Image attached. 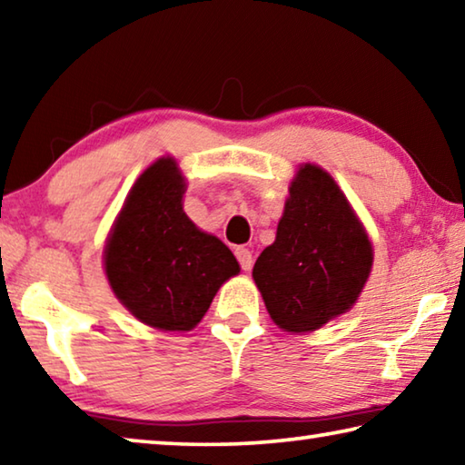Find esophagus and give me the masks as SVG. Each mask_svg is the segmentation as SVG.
Here are the masks:
<instances>
[{
    "instance_id": "obj_1",
    "label": "esophagus",
    "mask_w": 465,
    "mask_h": 465,
    "mask_svg": "<svg viewBox=\"0 0 465 465\" xmlns=\"http://www.w3.org/2000/svg\"><path fill=\"white\" fill-rule=\"evenodd\" d=\"M235 258H238V262H240L243 271L252 269V262H254V261H252V252L248 248H243V246L235 248Z\"/></svg>"
}]
</instances>
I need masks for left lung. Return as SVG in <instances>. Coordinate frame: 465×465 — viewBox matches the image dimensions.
Wrapping results in <instances>:
<instances>
[{
  "mask_svg": "<svg viewBox=\"0 0 465 465\" xmlns=\"http://www.w3.org/2000/svg\"><path fill=\"white\" fill-rule=\"evenodd\" d=\"M371 264V242L334 178L303 163L289 186L277 238L252 271L274 324L313 332L349 312Z\"/></svg>",
  "mask_w": 465,
  "mask_h": 465,
  "instance_id": "left-lung-1",
  "label": "left lung"
}]
</instances>
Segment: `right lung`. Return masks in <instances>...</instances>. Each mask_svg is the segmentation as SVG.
Returning a JSON list of instances; mask_svg holds the SVG:
<instances>
[{
  "instance_id": "right-lung-1",
  "label": "right lung",
  "mask_w": 465,
  "mask_h": 465,
  "mask_svg": "<svg viewBox=\"0 0 465 465\" xmlns=\"http://www.w3.org/2000/svg\"><path fill=\"white\" fill-rule=\"evenodd\" d=\"M184 176L160 157L133 184L104 248V269L119 302L139 322L183 332L240 272L232 250L183 211Z\"/></svg>"
}]
</instances>
